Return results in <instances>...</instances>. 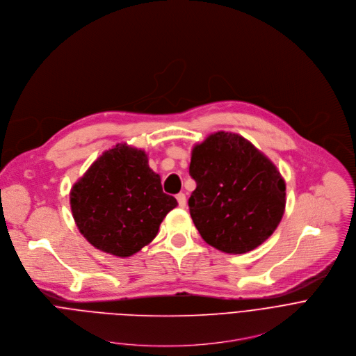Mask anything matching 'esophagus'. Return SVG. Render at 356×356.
<instances>
[{"label": "esophagus", "instance_id": "esophagus-1", "mask_svg": "<svg viewBox=\"0 0 356 356\" xmlns=\"http://www.w3.org/2000/svg\"><path fill=\"white\" fill-rule=\"evenodd\" d=\"M177 200H178V204H179L181 207H185V204H186V196H185V193H178V195H177Z\"/></svg>", "mask_w": 356, "mask_h": 356}]
</instances>
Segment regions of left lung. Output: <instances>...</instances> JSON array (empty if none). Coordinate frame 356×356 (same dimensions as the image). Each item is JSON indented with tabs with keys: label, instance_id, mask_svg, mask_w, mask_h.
<instances>
[{
	"label": "left lung",
	"instance_id": "left-lung-1",
	"mask_svg": "<svg viewBox=\"0 0 356 356\" xmlns=\"http://www.w3.org/2000/svg\"><path fill=\"white\" fill-rule=\"evenodd\" d=\"M196 182L188 204L202 238L227 254H245L276 230L286 184L275 164L240 134L216 131L192 149Z\"/></svg>",
	"mask_w": 356,
	"mask_h": 356
}]
</instances>
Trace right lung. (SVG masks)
<instances>
[{
    "label": "right lung",
    "instance_id": "1",
    "mask_svg": "<svg viewBox=\"0 0 356 356\" xmlns=\"http://www.w3.org/2000/svg\"><path fill=\"white\" fill-rule=\"evenodd\" d=\"M177 204L163 192L147 154L126 143L99 156L70 192L80 233L95 248L120 258L150 244Z\"/></svg>",
    "mask_w": 356,
    "mask_h": 356
}]
</instances>
